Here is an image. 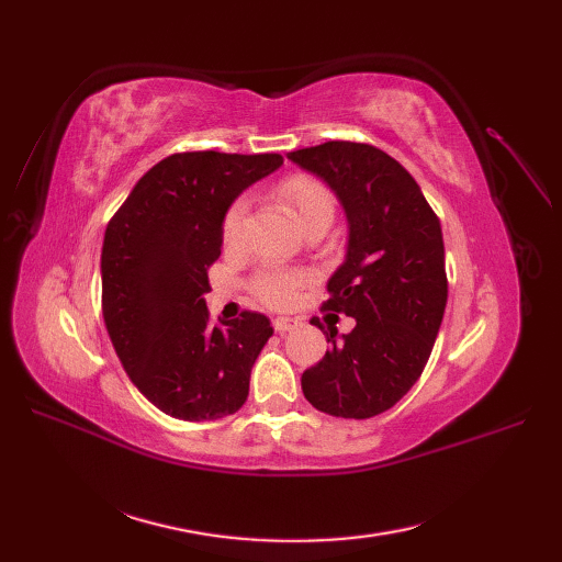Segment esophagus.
Wrapping results in <instances>:
<instances>
[{"label": "esophagus", "instance_id": "obj_1", "mask_svg": "<svg viewBox=\"0 0 562 562\" xmlns=\"http://www.w3.org/2000/svg\"><path fill=\"white\" fill-rule=\"evenodd\" d=\"M297 326H300L297 318H288V316L274 318V330H277V333H291V330H295Z\"/></svg>", "mask_w": 562, "mask_h": 562}]
</instances>
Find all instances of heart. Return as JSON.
<instances>
[{"label":"heart","mask_w":562,"mask_h":562,"mask_svg":"<svg viewBox=\"0 0 562 562\" xmlns=\"http://www.w3.org/2000/svg\"><path fill=\"white\" fill-rule=\"evenodd\" d=\"M277 196L283 206L293 213L300 229H307L312 225H323L326 229L330 227L337 201L323 182L307 176L288 178L279 184ZM246 215H248V201L246 199L234 201L223 220V241L227 248H239L244 244ZM304 283H307V277H304L302 271L267 267L252 277L250 288H252V295L262 304H267V307L288 310L297 302Z\"/></svg>","instance_id":"1"}]
</instances>
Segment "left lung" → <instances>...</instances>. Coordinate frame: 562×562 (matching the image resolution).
<instances>
[{
	"label": "left lung",
	"mask_w": 562,
	"mask_h": 562,
	"mask_svg": "<svg viewBox=\"0 0 562 562\" xmlns=\"http://www.w3.org/2000/svg\"><path fill=\"white\" fill-rule=\"evenodd\" d=\"M326 182L347 215L345 262L323 307L356 321L302 372L316 411L368 419L396 405L427 366L448 302L443 232L419 184L386 151L347 140L288 151Z\"/></svg>",
	"instance_id": "8db88e82"
}]
</instances>
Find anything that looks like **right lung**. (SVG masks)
Instances as JSON below:
<instances>
[{
  "instance_id": "1",
  "label": "right lung",
  "mask_w": 562,
  "mask_h": 562,
  "mask_svg": "<svg viewBox=\"0 0 562 562\" xmlns=\"http://www.w3.org/2000/svg\"><path fill=\"white\" fill-rule=\"evenodd\" d=\"M281 164V155H171L110 220L100 258L105 326L131 382L166 415L206 422L248 398L274 328L258 312L213 328L203 295L234 199Z\"/></svg>"
}]
</instances>
